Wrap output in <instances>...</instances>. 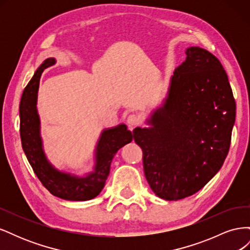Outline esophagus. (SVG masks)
Here are the masks:
<instances>
[{
    "label": "esophagus",
    "instance_id": "esophagus-1",
    "mask_svg": "<svg viewBox=\"0 0 250 250\" xmlns=\"http://www.w3.org/2000/svg\"><path fill=\"white\" fill-rule=\"evenodd\" d=\"M140 122H141V118H140V116H138V115H134V113H132V115H129V116L127 117V124L130 126L131 129H132V127H133V126L140 124Z\"/></svg>",
    "mask_w": 250,
    "mask_h": 250
}]
</instances>
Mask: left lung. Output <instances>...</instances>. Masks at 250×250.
I'll list each match as a JSON object with an SVG mask.
<instances>
[{
  "label": "left lung",
  "mask_w": 250,
  "mask_h": 250,
  "mask_svg": "<svg viewBox=\"0 0 250 250\" xmlns=\"http://www.w3.org/2000/svg\"><path fill=\"white\" fill-rule=\"evenodd\" d=\"M170 79L167 97L137 127L148 184L155 195L176 201L198 192L221 169L229 153L236 102L221 62L199 47Z\"/></svg>",
  "instance_id": "obj_1"
}]
</instances>
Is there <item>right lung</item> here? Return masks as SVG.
I'll return each instance as SVG.
<instances>
[{
	"label": "right lung",
	"mask_w": 250,
	"mask_h": 250,
	"mask_svg": "<svg viewBox=\"0 0 250 250\" xmlns=\"http://www.w3.org/2000/svg\"><path fill=\"white\" fill-rule=\"evenodd\" d=\"M55 63L56 59L53 57L44 60L22 92L20 103L21 147L36 176L52 195L64 200L86 201L100 194L109 174L113 156L119 149L132 141V133L125 124L105 128L96 145L93 171L85 175H77L55 168L44 153L41 119L36 107L42 74Z\"/></svg>",
	"instance_id": "obj_1"
}]
</instances>
